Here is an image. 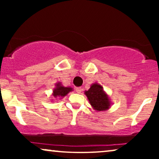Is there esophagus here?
I'll return each instance as SVG.
<instances>
[{
  "label": "esophagus",
  "mask_w": 159,
  "mask_h": 159,
  "mask_svg": "<svg viewBox=\"0 0 159 159\" xmlns=\"http://www.w3.org/2000/svg\"><path fill=\"white\" fill-rule=\"evenodd\" d=\"M82 90H83V89H82L81 87H77V88L75 89V91L78 93H81Z\"/></svg>",
  "instance_id": "obj_1"
}]
</instances>
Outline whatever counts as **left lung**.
Masks as SVG:
<instances>
[{"label":"left lung","instance_id":"1","mask_svg":"<svg viewBox=\"0 0 159 159\" xmlns=\"http://www.w3.org/2000/svg\"><path fill=\"white\" fill-rule=\"evenodd\" d=\"M84 94L87 96L89 102L95 111H107L111 106L112 103L108 95L104 91L102 86L98 84V83L91 84L90 88L88 90L84 91Z\"/></svg>","mask_w":159,"mask_h":159}]
</instances>
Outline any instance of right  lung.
I'll return each instance as SVG.
<instances>
[{"label": "right lung", "instance_id": "obj_1", "mask_svg": "<svg viewBox=\"0 0 159 159\" xmlns=\"http://www.w3.org/2000/svg\"><path fill=\"white\" fill-rule=\"evenodd\" d=\"M72 90L73 89L71 87H64L61 82H57L55 84V87L53 90L52 96L55 98H62Z\"/></svg>", "mask_w": 159, "mask_h": 159}]
</instances>
